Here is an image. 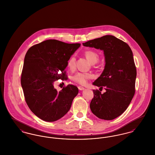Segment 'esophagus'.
I'll return each mask as SVG.
<instances>
[{"instance_id":"1","label":"esophagus","mask_w":155,"mask_h":155,"mask_svg":"<svg viewBox=\"0 0 155 155\" xmlns=\"http://www.w3.org/2000/svg\"><path fill=\"white\" fill-rule=\"evenodd\" d=\"M78 89H79V90H80V91H83V90L84 89V87H83L82 86H78Z\"/></svg>"}]
</instances>
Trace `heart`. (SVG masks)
I'll return each instance as SVG.
<instances>
[{
	"mask_svg": "<svg viewBox=\"0 0 155 155\" xmlns=\"http://www.w3.org/2000/svg\"><path fill=\"white\" fill-rule=\"evenodd\" d=\"M84 55L86 58V59L91 62L92 64H94L98 62L99 59V54L94 51L92 50H87L84 52ZM75 62L76 58L74 56H72L67 62V66L68 68L72 70L74 68L75 66ZM92 76L91 74L89 73H76L74 74L72 77L73 81L75 82L79 83L81 84H86L87 80L91 79Z\"/></svg>",
	"mask_w": 155,
	"mask_h": 155,
	"instance_id": "obj_1",
	"label": "heart"
}]
</instances>
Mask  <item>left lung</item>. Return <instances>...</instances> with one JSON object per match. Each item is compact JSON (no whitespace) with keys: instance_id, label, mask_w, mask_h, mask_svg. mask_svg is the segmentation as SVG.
<instances>
[{"instance_id":"8db88e82","label":"left lung","mask_w":155,"mask_h":155,"mask_svg":"<svg viewBox=\"0 0 155 155\" xmlns=\"http://www.w3.org/2000/svg\"><path fill=\"white\" fill-rule=\"evenodd\" d=\"M84 46L103 50L105 66L101 75L93 83L106 92L93 90L91 111L97 117L113 120L126 110L135 93L136 68L129 46L112 35L83 43Z\"/></svg>"}]
</instances>
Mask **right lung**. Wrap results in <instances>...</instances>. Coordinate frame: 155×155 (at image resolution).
<instances>
[{
  "label": "right lung",
  "mask_w": 155,
  "mask_h": 155,
  "mask_svg": "<svg viewBox=\"0 0 155 155\" xmlns=\"http://www.w3.org/2000/svg\"><path fill=\"white\" fill-rule=\"evenodd\" d=\"M80 46L47 40L32 46L25 55L21 79L25 99L31 112L44 121L54 122L67 114L78 93L73 84L58 92L53 83L68 79L67 62Z\"/></svg>",
  "instance_id": "add662e5"
}]
</instances>
